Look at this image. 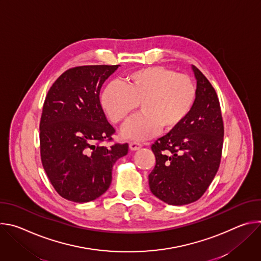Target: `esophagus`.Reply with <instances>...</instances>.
I'll list each match as a JSON object with an SVG mask.
<instances>
[{
    "mask_svg": "<svg viewBox=\"0 0 261 261\" xmlns=\"http://www.w3.org/2000/svg\"><path fill=\"white\" fill-rule=\"evenodd\" d=\"M141 146H142V144L139 142H136V141H132L129 143V147L131 151H138V150H140Z\"/></svg>",
    "mask_w": 261,
    "mask_h": 261,
    "instance_id": "1",
    "label": "esophagus"
}]
</instances>
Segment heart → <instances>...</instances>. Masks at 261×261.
<instances>
[{"label": "heart", "mask_w": 261, "mask_h": 261, "mask_svg": "<svg viewBox=\"0 0 261 261\" xmlns=\"http://www.w3.org/2000/svg\"><path fill=\"white\" fill-rule=\"evenodd\" d=\"M196 99V87L185 74L154 66L128 73L121 84L111 82L101 93V105L110 121L123 124L140 105L142 115L122 130L127 139L145 140L162 128H177L190 114Z\"/></svg>", "instance_id": "1"}]
</instances>
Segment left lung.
<instances>
[{"instance_id": "1", "label": "left lung", "mask_w": 261, "mask_h": 261, "mask_svg": "<svg viewBox=\"0 0 261 261\" xmlns=\"http://www.w3.org/2000/svg\"><path fill=\"white\" fill-rule=\"evenodd\" d=\"M196 99L186 120L152 145L156 165L148 175L152 193L170 205L198 200L213 181L221 161L224 126L217 93L192 66Z\"/></svg>"}]
</instances>
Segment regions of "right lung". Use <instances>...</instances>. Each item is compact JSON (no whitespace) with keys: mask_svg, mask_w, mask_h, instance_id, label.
<instances>
[{"mask_svg":"<svg viewBox=\"0 0 261 261\" xmlns=\"http://www.w3.org/2000/svg\"><path fill=\"white\" fill-rule=\"evenodd\" d=\"M119 65L65 71L49 89L40 121L43 168L56 191L73 202H89L109 188L113 166L128 143L101 144L116 130L106 120L100 90Z\"/></svg>","mask_w":261,"mask_h":261,"instance_id":"right-lung-1","label":"right lung"}]
</instances>
